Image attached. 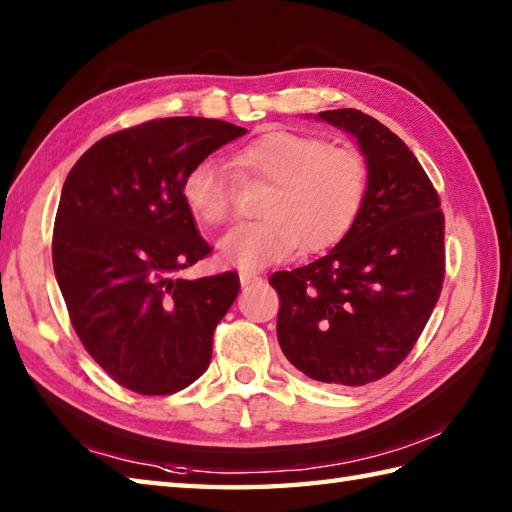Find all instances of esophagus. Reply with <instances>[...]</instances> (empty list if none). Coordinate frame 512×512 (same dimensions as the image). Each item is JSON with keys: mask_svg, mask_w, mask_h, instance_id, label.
Masks as SVG:
<instances>
[{"mask_svg": "<svg viewBox=\"0 0 512 512\" xmlns=\"http://www.w3.org/2000/svg\"><path fill=\"white\" fill-rule=\"evenodd\" d=\"M239 279H242V286H257V284H262V277H259L257 273H250V270H242V273H239Z\"/></svg>", "mask_w": 512, "mask_h": 512, "instance_id": "34e87169", "label": "esophagus"}]
</instances>
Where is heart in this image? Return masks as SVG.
I'll use <instances>...</instances> for the list:
<instances>
[{"label":"heart","instance_id":"heart-1","mask_svg":"<svg viewBox=\"0 0 512 512\" xmlns=\"http://www.w3.org/2000/svg\"><path fill=\"white\" fill-rule=\"evenodd\" d=\"M239 178L268 184L259 195V220L222 239L226 262L259 268L301 253H323L352 231L365 204L369 165L352 145H328L317 136L270 129L235 151ZM184 202L206 226L233 215V182L213 158L193 165L182 184Z\"/></svg>","mask_w":512,"mask_h":512}]
</instances>
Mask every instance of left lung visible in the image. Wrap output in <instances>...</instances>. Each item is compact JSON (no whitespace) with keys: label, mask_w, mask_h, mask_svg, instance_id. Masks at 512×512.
I'll return each instance as SVG.
<instances>
[{"label":"left lung","mask_w":512,"mask_h":512,"mask_svg":"<svg viewBox=\"0 0 512 512\" xmlns=\"http://www.w3.org/2000/svg\"><path fill=\"white\" fill-rule=\"evenodd\" d=\"M369 165L365 204L330 255L270 275L277 339L299 372L328 385L374 383L405 361L440 299L444 213L409 147L361 110L319 112Z\"/></svg>","instance_id":"8db88e82"}]
</instances>
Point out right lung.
I'll return each mask as SVG.
<instances>
[{"mask_svg": "<svg viewBox=\"0 0 512 512\" xmlns=\"http://www.w3.org/2000/svg\"><path fill=\"white\" fill-rule=\"evenodd\" d=\"M244 134L215 118H156L101 138L65 178L54 275L85 350L136 394H176L211 363L215 325L239 277H173L213 250L195 231L182 184L193 165Z\"/></svg>", "mask_w": 512, "mask_h": 512, "instance_id": "obj_1", "label": "right lung"}]
</instances>
